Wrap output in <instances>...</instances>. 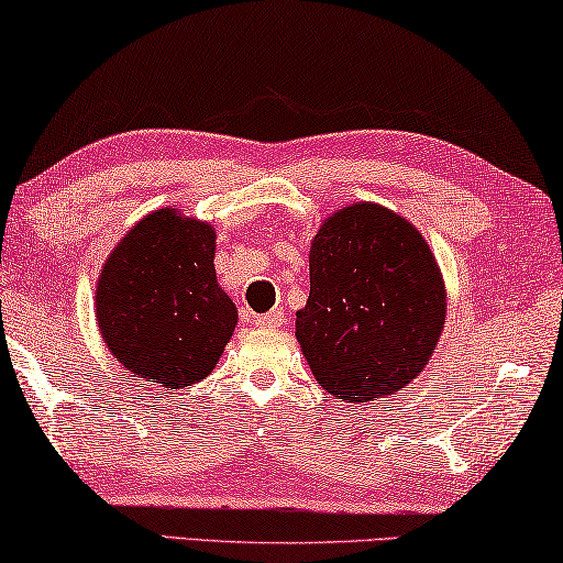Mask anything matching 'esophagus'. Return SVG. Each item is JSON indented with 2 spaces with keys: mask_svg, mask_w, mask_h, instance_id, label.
<instances>
[{
  "mask_svg": "<svg viewBox=\"0 0 563 563\" xmlns=\"http://www.w3.org/2000/svg\"><path fill=\"white\" fill-rule=\"evenodd\" d=\"M285 320V313L280 308H275V310H271V313H265V316H257L255 318V325L257 328H278L280 323Z\"/></svg>",
  "mask_w": 563,
  "mask_h": 563,
  "instance_id": "34e87169",
  "label": "esophagus"
}]
</instances>
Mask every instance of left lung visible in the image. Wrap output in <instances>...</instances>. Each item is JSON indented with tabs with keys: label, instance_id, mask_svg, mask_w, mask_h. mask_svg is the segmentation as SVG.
Here are the masks:
<instances>
[{
	"label": "left lung",
	"instance_id": "1",
	"mask_svg": "<svg viewBox=\"0 0 563 563\" xmlns=\"http://www.w3.org/2000/svg\"><path fill=\"white\" fill-rule=\"evenodd\" d=\"M308 261L296 338L316 380L347 404L398 394L445 323L443 275L423 235L383 205L353 202L320 225Z\"/></svg>",
	"mask_w": 563,
	"mask_h": 563
}]
</instances>
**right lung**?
I'll return each instance as SVG.
<instances>
[{
  "instance_id": "1",
  "label": "right lung",
  "mask_w": 563,
  "mask_h": 563,
  "mask_svg": "<svg viewBox=\"0 0 563 563\" xmlns=\"http://www.w3.org/2000/svg\"><path fill=\"white\" fill-rule=\"evenodd\" d=\"M216 230L163 208L142 218L104 261L97 325L137 378L175 390L208 378L238 325L218 285Z\"/></svg>"
}]
</instances>
